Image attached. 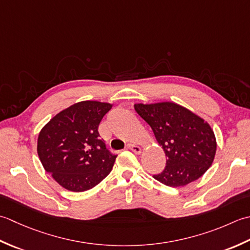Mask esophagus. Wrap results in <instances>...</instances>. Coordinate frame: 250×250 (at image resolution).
<instances>
[{"mask_svg": "<svg viewBox=\"0 0 250 250\" xmlns=\"http://www.w3.org/2000/svg\"><path fill=\"white\" fill-rule=\"evenodd\" d=\"M127 149H129V150H131L132 152H134V153H136V154H139L140 152H141V147L140 146H138L137 145H132V144H129V145H127Z\"/></svg>", "mask_w": 250, "mask_h": 250, "instance_id": "1", "label": "esophagus"}]
</instances>
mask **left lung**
Returning <instances> with one entry per match:
<instances>
[{"instance_id":"8db88e82","label":"left lung","mask_w":250,"mask_h":250,"mask_svg":"<svg viewBox=\"0 0 250 250\" xmlns=\"http://www.w3.org/2000/svg\"><path fill=\"white\" fill-rule=\"evenodd\" d=\"M154 132L166 155V166L154 179L182 187L205 174L215 159L217 144L210 126L200 116L174 103L135 104Z\"/></svg>"}]
</instances>
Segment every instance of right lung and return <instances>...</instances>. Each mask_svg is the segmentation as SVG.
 <instances>
[{"instance_id":"add662e5","label":"right lung","mask_w":250,"mask_h":250,"mask_svg":"<svg viewBox=\"0 0 250 250\" xmlns=\"http://www.w3.org/2000/svg\"><path fill=\"white\" fill-rule=\"evenodd\" d=\"M111 108L110 104L82 101L59 112L41 130V163L64 189L87 191L110 174L118 155L106 149L98 127Z\"/></svg>"}]
</instances>
